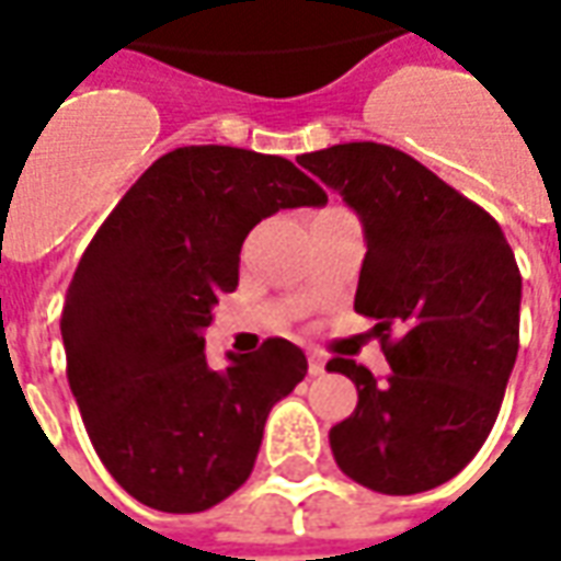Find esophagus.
<instances>
[{"label": "esophagus", "instance_id": "esophagus-1", "mask_svg": "<svg viewBox=\"0 0 561 561\" xmlns=\"http://www.w3.org/2000/svg\"><path fill=\"white\" fill-rule=\"evenodd\" d=\"M328 369V360L321 354H309V376H324Z\"/></svg>", "mask_w": 561, "mask_h": 561}]
</instances>
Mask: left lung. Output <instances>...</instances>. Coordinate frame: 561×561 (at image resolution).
<instances>
[{"instance_id": "8db88e82", "label": "left lung", "mask_w": 561, "mask_h": 561, "mask_svg": "<svg viewBox=\"0 0 561 561\" xmlns=\"http://www.w3.org/2000/svg\"><path fill=\"white\" fill-rule=\"evenodd\" d=\"M360 216L354 309L373 318L390 373L348 357L357 409L330 430L352 481L412 495L450 481L493 430L519 348V267L499 221L402 149L360 140L300 156Z\"/></svg>"}]
</instances>
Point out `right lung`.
I'll list each match as a JSON object with an SVG mask.
<instances>
[{"instance_id":"add662e5","label":"right lung","mask_w":561,"mask_h":561,"mask_svg":"<svg viewBox=\"0 0 561 561\" xmlns=\"http://www.w3.org/2000/svg\"><path fill=\"white\" fill-rule=\"evenodd\" d=\"M324 201L282 156L180 147L90 240L59 324L68 385L104 469L140 505L197 514L252 474L270 409L304 381L306 357L273 336L213 369L204 328L237 288L245 233Z\"/></svg>"}]
</instances>
